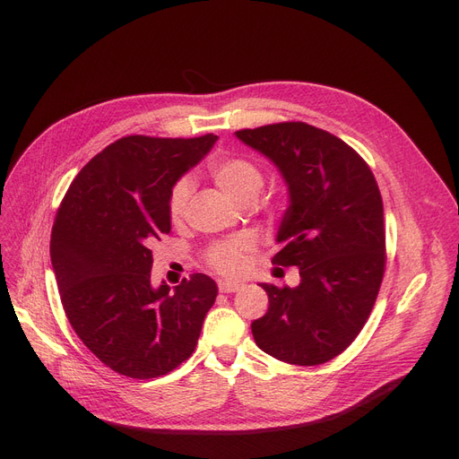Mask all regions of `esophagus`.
<instances>
[{
  "label": "esophagus",
  "mask_w": 459,
  "mask_h": 459,
  "mask_svg": "<svg viewBox=\"0 0 459 459\" xmlns=\"http://www.w3.org/2000/svg\"><path fill=\"white\" fill-rule=\"evenodd\" d=\"M239 288H242V282H236V281H221L220 282V292H223V294L238 292Z\"/></svg>",
  "instance_id": "1"
}]
</instances>
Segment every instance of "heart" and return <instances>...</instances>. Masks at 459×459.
<instances>
[{"label": "heart", "instance_id": "obj_1", "mask_svg": "<svg viewBox=\"0 0 459 459\" xmlns=\"http://www.w3.org/2000/svg\"><path fill=\"white\" fill-rule=\"evenodd\" d=\"M210 175L215 184L223 189L234 203L242 204L246 201H255L264 186V175L260 167L247 158H225L210 165ZM193 193V182L189 178H180L169 195V215L173 221L184 217L187 203ZM253 242L242 236L230 239V242L217 244L208 251V264L223 275H236L242 272L246 264V255L251 251Z\"/></svg>", "mask_w": 459, "mask_h": 459}]
</instances>
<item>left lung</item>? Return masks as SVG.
Returning a JSON list of instances; mask_svg holds the SVG:
<instances>
[{
	"label": "left lung",
	"mask_w": 459,
	"mask_h": 459,
	"mask_svg": "<svg viewBox=\"0 0 459 459\" xmlns=\"http://www.w3.org/2000/svg\"><path fill=\"white\" fill-rule=\"evenodd\" d=\"M288 187L277 230V266L299 268L296 288L260 282L270 307L251 324L256 346L299 367L342 353L363 329L385 272L383 203L367 161L305 123L239 130Z\"/></svg>",
	"instance_id": "obj_1"
}]
</instances>
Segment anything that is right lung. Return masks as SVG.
Masks as SVG:
<instances>
[{
  "label": "right lung",
  "instance_id": "right-lung-1",
  "mask_svg": "<svg viewBox=\"0 0 459 459\" xmlns=\"http://www.w3.org/2000/svg\"><path fill=\"white\" fill-rule=\"evenodd\" d=\"M217 135H128L96 154L57 210L50 256L66 318L111 370L151 379L193 353L217 284L193 273L151 282L152 246L171 230L169 195Z\"/></svg>",
  "mask_w": 459,
  "mask_h": 459
}]
</instances>
